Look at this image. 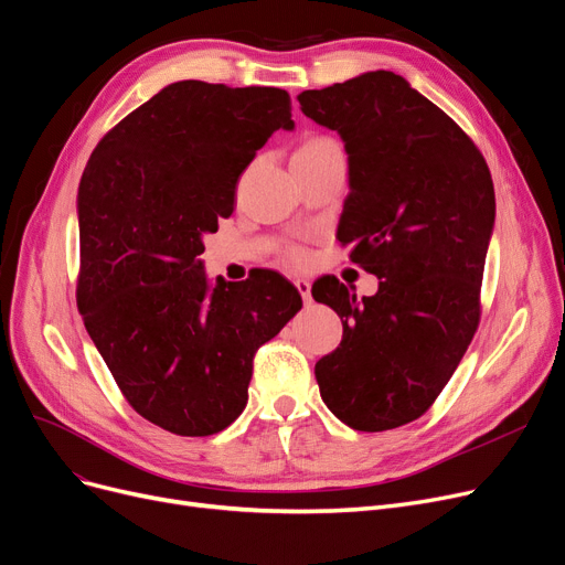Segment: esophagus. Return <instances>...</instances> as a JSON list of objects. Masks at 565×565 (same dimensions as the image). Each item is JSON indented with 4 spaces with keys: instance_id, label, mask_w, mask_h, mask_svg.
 Returning <instances> with one entry per match:
<instances>
[{
    "instance_id": "obj_1",
    "label": "esophagus",
    "mask_w": 565,
    "mask_h": 565,
    "mask_svg": "<svg viewBox=\"0 0 565 565\" xmlns=\"http://www.w3.org/2000/svg\"><path fill=\"white\" fill-rule=\"evenodd\" d=\"M296 288L300 290L305 305H311V284L307 279H296Z\"/></svg>"
}]
</instances>
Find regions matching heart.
Returning <instances> with one entry per match:
<instances>
[{
  "instance_id": "b5f03b06",
  "label": "heart",
  "mask_w": 565,
  "mask_h": 565,
  "mask_svg": "<svg viewBox=\"0 0 565 565\" xmlns=\"http://www.w3.org/2000/svg\"><path fill=\"white\" fill-rule=\"evenodd\" d=\"M332 147H337L334 140H330L326 136H313V138H309V140H305L300 145V150L296 154H316V152L332 150ZM284 258L292 267H305L309 263V249L305 247V244H300V242H290L288 247L284 249Z\"/></svg>"
}]
</instances>
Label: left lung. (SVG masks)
<instances>
[{
	"label": "left lung",
	"mask_w": 565,
	"mask_h": 565,
	"mask_svg": "<svg viewBox=\"0 0 565 565\" xmlns=\"http://www.w3.org/2000/svg\"><path fill=\"white\" fill-rule=\"evenodd\" d=\"M298 102L347 142L337 239L381 279L362 300L337 277L313 284V300L343 318L316 381L341 423L395 429L431 408L480 326L494 182L471 136L397 73H362Z\"/></svg>",
	"instance_id": "8db88e82"
}]
</instances>
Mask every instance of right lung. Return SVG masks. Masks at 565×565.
Here are the masks:
<instances>
[{
  "label": "right lung",
  "instance_id": "add662e5",
  "mask_svg": "<svg viewBox=\"0 0 565 565\" xmlns=\"http://www.w3.org/2000/svg\"><path fill=\"white\" fill-rule=\"evenodd\" d=\"M277 129H292L286 89L180 81L119 119L85 166L76 302L129 406L170 434L235 423L256 351L302 307L275 269L210 290L199 260Z\"/></svg>",
  "mask_w": 565,
  "mask_h": 565
}]
</instances>
